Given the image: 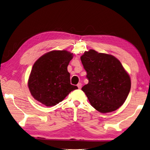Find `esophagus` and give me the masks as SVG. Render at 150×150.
Returning a JSON list of instances; mask_svg holds the SVG:
<instances>
[{"label": "esophagus", "instance_id": "1", "mask_svg": "<svg viewBox=\"0 0 150 150\" xmlns=\"http://www.w3.org/2000/svg\"><path fill=\"white\" fill-rule=\"evenodd\" d=\"M77 86H78V88H79V89H81V86H82V84H81V83H78V84H77Z\"/></svg>", "mask_w": 150, "mask_h": 150}]
</instances>
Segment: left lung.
Segmentation results:
<instances>
[{
	"label": "left lung",
	"mask_w": 150,
	"mask_h": 150,
	"mask_svg": "<svg viewBox=\"0 0 150 150\" xmlns=\"http://www.w3.org/2000/svg\"><path fill=\"white\" fill-rule=\"evenodd\" d=\"M80 59L89 81L81 90L91 105L103 113L119 108L131 86L130 76L120 61L112 55L94 50L84 52Z\"/></svg>",
	"instance_id": "obj_1"
}]
</instances>
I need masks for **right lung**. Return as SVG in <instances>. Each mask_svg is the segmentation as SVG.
<instances>
[{
  "label": "right lung",
  "instance_id": "right-lung-1",
  "mask_svg": "<svg viewBox=\"0 0 150 150\" xmlns=\"http://www.w3.org/2000/svg\"><path fill=\"white\" fill-rule=\"evenodd\" d=\"M73 54L66 50L51 51L34 63L28 80L31 95L47 107L62 101L76 86L70 84L67 66Z\"/></svg>",
  "mask_w": 150,
  "mask_h": 150
}]
</instances>
